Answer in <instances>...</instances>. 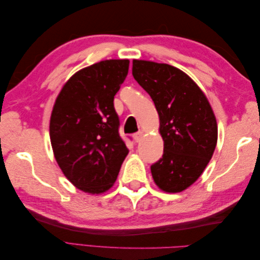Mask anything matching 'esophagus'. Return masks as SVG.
<instances>
[{
  "mask_svg": "<svg viewBox=\"0 0 260 260\" xmlns=\"http://www.w3.org/2000/svg\"><path fill=\"white\" fill-rule=\"evenodd\" d=\"M142 136H143V132L142 131H138L136 133H133V140L136 141V142H139V141L142 139Z\"/></svg>",
  "mask_w": 260,
  "mask_h": 260,
  "instance_id": "34e87169",
  "label": "esophagus"
}]
</instances>
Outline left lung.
I'll use <instances>...</instances> for the list:
<instances>
[{"mask_svg":"<svg viewBox=\"0 0 260 260\" xmlns=\"http://www.w3.org/2000/svg\"><path fill=\"white\" fill-rule=\"evenodd\" d=\"M132 75L152 98L159 116L162 157L151 166L162 191L178 193L200 178L216 148L218 128L205 94L168 64L135 59Z\"/></svg>","mask_w":260,"mask_h":260,"instance_id":"left-lung-1","label":"left lung"}]
</instances>
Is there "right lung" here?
<instances>
[{
    "label": "right lung",
    "mask_w": 260,
    "mask_h": 260,
    "mask_svg": "<svg viewBox=\"0 0 260 260\" xmlns=\"http://www.w3.org/2000/svg\"><path fill=\"white\" fill-rule=\"evenodd\" d=\"M128 70V59L85 67L70 78L55 101L50 121L55 159L83 192L100 194L111 188L129 153L114 107Z\"/></svg>",
    "instance_id": "right-lung-1"
}]
</instances>
